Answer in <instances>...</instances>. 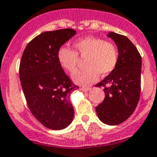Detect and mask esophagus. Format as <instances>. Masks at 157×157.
I'll return each instance as SVG.
<instances>
[{
  "mask_svg": "<svg viewBox=\"0 0 157 157\" xmlns=\"http://www.w3.org/2000/svg\"><path fill=\"white\" fill-rule=\"evenodd\" d=\"M81 90L83 91V92H88V91H89V90H91V88H87V87H85V88H84V87H83V88H81Z\"/></svg>",
  "mask_w": 157,
  "mask_h": 157,
  "instance_id": "34e87169",
  "label": "esophagus"
}]
</instances>
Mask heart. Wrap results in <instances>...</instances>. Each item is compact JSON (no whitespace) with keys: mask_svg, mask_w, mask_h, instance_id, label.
I'll return each instance as SVG.
<instances>
[{"mask_svg":"<svg viewBox=\"0 0 157 157\" xmlns=\"http://www.w3.org/2000/svg\"><path fill=\"white\" fill-rule=\"evenodd\" d=\"M74 50L61 47L57 52L60 64L69 73L77 68L78 56L86 57L84 69L76 72L73 81L78 85H88L97 81L99 73L107 75L114 70L118 62V49L112 42L102 38L87 36L74 42Z\"/></svg>","mask_w":157,"mask_h":157,"instance_id":"heart-1","label":"heart"}]
</instances>
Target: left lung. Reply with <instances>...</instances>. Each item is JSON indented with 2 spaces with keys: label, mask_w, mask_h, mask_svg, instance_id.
I'll list each match as a JSON object with an SVG mask.
<instances>
[{
  "label": "left lung",
  "mask_w": 157,
  "mask_h": 157,
  "mask_svg": "<svg viewBox=\"0 0 157 157\" xmlns=\"http://www.w3.org/2000/svg\"><path fill=\"white\" fill-rule=\"evenodd\" d=\"M118 48V62L114 70L97 87H105V98L96 107L99 119L109 125L122 123L133 113L140 94L141 56L125 36L110 32Z\"/></svg>",
  "instance_id": "8db88e82"
}]
</instances>
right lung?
I'll return each mask as SVG.
<instances>
[{
	"mask_svg": "<svg viewBox=\"0 0 157 157\" xmlns=\"http://www.w3.org/2000/svg\"><path fill=\"white\" fill-rule=\"evenodd\" d=\"M75 34L72 29L42 33L27 44L20 63V80L28 107L49 129H63L73 119L69 96L79 87L65 74L57 52Z\"/></svg>",
	"mask_w": 157,
	"mask_h": 157,
	"instance_id": "add662e5",
	"label": "right lung"
}]
</instances>
